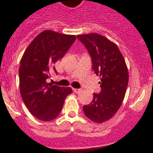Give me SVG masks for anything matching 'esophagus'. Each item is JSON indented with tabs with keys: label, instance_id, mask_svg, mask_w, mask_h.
<instances>
[{
	"label": "esophagus",
	"instance_id": "esophagus-1",
	"mask_svg": "<svg viewBox=\"0 0 153 153\" xmlns=\"http://www.w3.org/2000/svg\"><path fill=\"white\" fill-rule=\"evenodd\" d=\"M73 91H74V93L79 94L81 92V89H76V88H73Z\"/></svg>",
	"mask_w": 153,
	"mask_h": 153
}]
</instances>
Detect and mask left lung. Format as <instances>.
I'll use <instances>...</instances> for the list:
<instances>
[{
  "mask_svg": "<svg viewBox=\"0 0 153 153\" xmlns=\"http://www.w3.org/2000/svg\"><path fill=\"white\" fill-rule=\"evenodd\" d=\"M77 38L88 51L94 73L101 77L100 93L94 94L83 112L91 121L102 123L116 114L125 98L128 82L126 61L116 44L103 36L91 33Z\"/></svg>",
  "mask_w": 153,
  "mask_h": 153,
  "instance_id": "left-lung-1",
  "label": "left lung"
}]
</instances>
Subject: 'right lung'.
<instances>
[{"mask_svg":"<svg viewBox=\"0 0 153 153\" xmlns=\"http://www.w3.org/2000/svg\"><path fill=\"white\" fill-rule=\"evenodd\" d=\"M76 39L74 36L45 30L35 38L25 51L19 69L20 91L30 113L40 121H49L60 114L70 87L48 83L50 71L57 74L53 64L63 58Z\"/></svg>","mask_w":153,"mask_h":153,"instance_id":"obj_1","label":"right lung"}]
</instances>
